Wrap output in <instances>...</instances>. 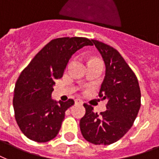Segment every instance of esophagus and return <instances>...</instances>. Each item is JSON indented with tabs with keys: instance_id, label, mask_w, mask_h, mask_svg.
<instances>
[{
	"instance_id": "obj_1",
	"label": "esophagus",
	"mask_w": 159,
	"mask_h": 159,
	"mask_svg": "<svg viewBox=\"0 0 159 159\" xmlns=\"http://www.w3.org/2000/svg\"><path fill=\"white\" fill-rule=\"evenodd\" d=\"M75 104H80V105H82V104H83V101H81V100H80V99H76V100H75Z\"/></svg>"
}]
</instances>
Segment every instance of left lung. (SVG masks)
<instances>
[{"mask_svg":"<svg viewBox=\"0 0 159 159\" xmlns=\"http://www.w3.org/2000/svg\"><path fill=\"white\" fill-rule=\"evenodd\" d=\"M101 54L106 75L99 96L107 99V111L97 114L84 104L85 115L80 119L81 133L95 145H110L129 131L141 107V91L137 76L120 52L97 40H91Z\"/></svg>","mask_w":159,"mask_h":159,"instance_id":"8db88e82","label":"left lung"}]
</instances>
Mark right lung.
<instances>
[{
    "mask_svg": "<svg viewBox=\"0 0 159 159\" xmlns=\"http://www.w3.org/2000/svg\"><path fill=\"white\" fill-rule=\"evenodd\" d=\"M92 46L85 38H59L39 51L16 80L13 107L22 133L38 143H46L58 135L65 111L75 104L52 99L55 80L62 78L69 60L77 50Z\"/></svg>",
    "mask_w": 159,
    "mask_h": 159,
    "instance_id": "obj_1",
    "label": "right lung"
}]
</instances>
